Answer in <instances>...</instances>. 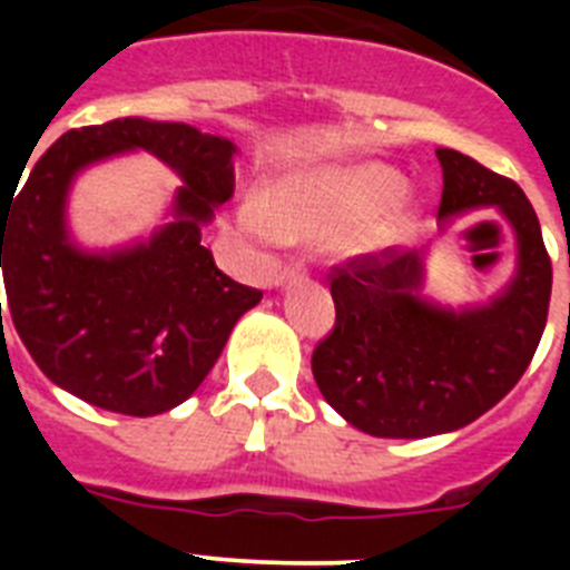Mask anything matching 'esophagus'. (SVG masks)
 Returning <instances> with one entry per match:
<instances>
[{
  "label": "esophagus",
  "instance_id": "obj_1",
  "mask_svg": "<svg viewBox=\"0 0 570 570\" xmlns=\"http://www.w3.org/2000/svg\"><path fill=\"white\" fill-rule=\"evenodd\" d=\"M302 276H305V268H302V265H288V268H282L279 276L274 279V288H285L288 282L302 279Z\"/></svg>",
  "mask_w": 570,
  "mask_h": 570
}]
</instances>
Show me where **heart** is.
I'll return each mask as SVG.
<instances>
[{"label": "heart", "mask_w": 570, "mask_h": 570, "mask_svg": "<svg viewBox=\"0 0 570 570\" xmlns=\"http://www.w3.org/2000/svg\"><path fill=\"white\" fill-rule=\"evenodd\" d=\"M416 219L420 199L391 165L345 159L279 174L262 199L236 205L230 230L259 248L282 239L325 242L345 259H367L400 245Z\"/></svg>", "instance_id": "obj_1"}]
</instances>
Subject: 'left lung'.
<instances>
[{"mask_svg": "<svg viewBox=\"0 0 570 570\" xmlns=\"http://www.w3.org/2000/svg\"><path fill=\"white\" fill-rule=\"evenodd\" d=\"M436 159L440 230L493 208L513 234L517 268L485 302L456 308L425 296L431 242L336 271V328L311 371L347 425L385 440L451 434L491 411L525 374L551 302V259L520 185L460 150L436 148Z\"/></svg>", "mask_w": 570, "mask_h": 570, "instance_id": "8db88e82", "label": "left lung"}]
</instances>
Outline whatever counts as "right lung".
<instances>
[{
  "label": "right lung",
  "mask_w": 570,
  "mask_h": 570,
  "mask_svg": "<svg viewBox=\"0 0 570 570\" xmlns=\"http://www.w3.org/2000/svg\"><path fill=\"white\" fill-rule=\"evenodd\" d=\"M139 149L184 185L150 235L88 249L69 230V190L85 169ZM236 154L230 139L194 125L125 116L59 136L0 205L10 320L53 385L125 416L165 414L203 385L239 316L262 299L203 245L234 194Z\"/></svg>",
  "instance_id": "add662e5"
}]
</instances>
